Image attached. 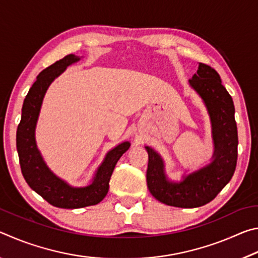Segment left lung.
I'll return each mask as SVG.
<instances>
[{
  "label": "left lung",
  "mask_w": 258,
  "mask_h": 258,
  "mask_svg": "<svg viewBox=\"0 0 258 258\" xmlns=\"http://www.w3.org/2000/svg\"><path fill=\"white\" fill-rule=\"evenodd\" d=\"M189 83L206 103L211 115L215 145L214 160L184 177L182 182L172 183L166 180L160 156L146 147L149 156L147 185L150 194L160 203L182 208L200 207L212 202L232 178L238 159L234 104L222 85L218 73L208 64L199 62L198 71Z\"/></svg>",
  "instance_id": "left-lung-1"
}]
</instances>
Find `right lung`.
Masks as SVG:
<instances>
[{
    "instance_id": "right-lung-1",
    "label": "right lung",
    "mask_w": 258,
    "mask_h": 258,
    "mask_svg": "<svg viewBox=\"0 0 258 258\" xmlns=\"http://www.w3.org/2000/svg\"><path fill=\"white\" fill-rule=\"evenodd\" d=\"M78 60L80 58L75 54H68L38 74L25 98L21 120L17 128V150L21 173L27 184L52 206L67 209L92 206L101 202L108 194L109 181L117 161L130 148L128 142H123L109 151L98 168L93 183L85 187L69 186L56 177L43 161L35 142V126L43 98L54 78Z\"/></svg>"
}]
</instances>
